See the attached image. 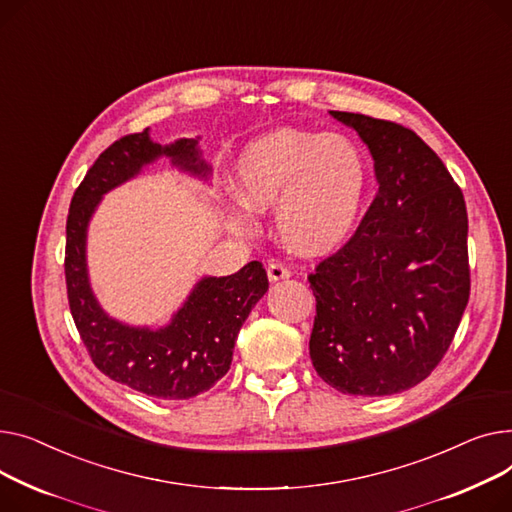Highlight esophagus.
I'll use <instances>...</instances> for the list:
<instances>
[{
	"instance_id": "34e87169",
	"label": "esophagus",
	"mask_w": 512,
	"mask_h": 512,
	"mask_svg": "<svg viewBox=\"0 0 512 512\" xmlns=\"http://www.w3.org/2000/svg\"><path fill=\"white\" fill-rule=\"evenodd\" d=\"M266 273H268V279H270V281H281V279H289V277H291V268H289V264H285L283 260L275 258V260L268 262Z\"/></svg>"
}]
</instances>
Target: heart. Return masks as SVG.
Here are the masks:
<instances>
[{
    "label": "heart",
    "instance_id": "obj_1",
    "mask_svg": "<svg viewBox=\"0 0 512 512\" xmlns=\"http://www.w3.org/2000/svg\"><path fill=\"white\" fill-rule=\"evenodd\" d=\"M366 184V161L341 134L281 128L252 140L235 165L239 200L256 213L277 204V233L299 252H326L343 242ZM235 227L250 225L235 219Z\"/></svg>",
    "mask_w": 512,
    "mask_h": 512
}]
</instances>
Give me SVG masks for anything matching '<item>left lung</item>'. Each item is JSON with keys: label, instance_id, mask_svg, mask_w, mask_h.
<instances>
[{"label": "left lung", "instance_id": "obj_1", "mask_svg": "<svg viewBox=\"0 0 512 512\" xmlns=\"http://www.w3.org/2000/svg\"><path fill=\"white\" fill-rule=\"evenodd\" d=\"M374 157L378 192L362 223L308 275L316 297L310 357L345 395L384 397L428 378L469 302L467 206L413 130L330 111Z\"/></svg>", "mask_w": 512, "mask_h": 512}]
</instances>
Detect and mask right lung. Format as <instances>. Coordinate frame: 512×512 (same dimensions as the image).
Listing matches in <instances>:
<instances>
[{"instance_id":"1","label":"right lung","mask_w":512,"mask_h":512,"mask_svg":"<svg viewBox=\"0 0 512 512\" xmlns=\"http://www.w3.org/2000/svg\"><path fill=\"white\" fill-rule=\"evenodd\" d=\"M196 144L198 140L184 138L163 148L148 140V130L115 140L86 171L66 223L68 304L90 359L111 380L169 401L192 399L227 374L239 328L268 289L262 262L252 260L229 277L202 279L169 326L130 328L111 320L90 293L84 237L99 198L159 155L206 175L208 167L198 159Z\"/></svg>"}]
</instances>
